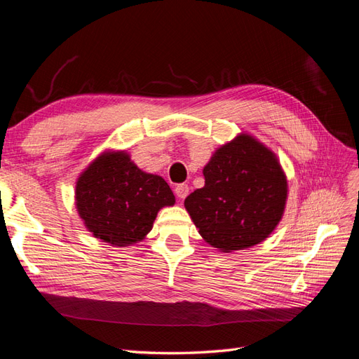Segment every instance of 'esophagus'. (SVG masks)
Segmentation results:
<instances>
[{"label":"esophagus","instance_id":"1","mask_svg":"<svg viewBox=\"0 0 359 359\" xmlns=\"http://www.w3.org/2000/svg\"><path fill=\"white\" fill-rule=\"evenodd\" d=\"M174 192H176L177 198L183 200V198H185V197L188 196V194H189V187L185 185V183H180V185H177L176 188H174Z\"/></svg>","mask_w":359,"mask_h":359}]
</instances>
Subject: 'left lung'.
Here are the masks:
<instances>
[{"mask_svg":"<svg viewBox=\"0 0 359 359\" xmlns=\"http://www.w3.org/2000/svg\"><path fill=\"white\" fill-rule=\"evenodd\" d=\"M204 187L185 200L201 238L222 252L263 242L281 221L287 179L275 153L241 134L213 153Z\"/></svg>","mask_w":359,"mask_h":359,"instance_id":"1","label":"left lung"}]
</instances>
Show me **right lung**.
<instances>
[{"label": "right lung", "instance_id": "1", "mask_svg": "<svg viewBox=\"0 0 359 359\" xmlns=\"http://www.w3.org/2000/svg\"><path fill=\"white\" fill-rule=\"evenodd\" d=\"M76 210L95 238L130 247L147 236L158 212L176 198L168 183L140 170L126 151H104L79 174Z\"/></svg>", "mask_w": 359, "mask_h": 359}]
</instances>
